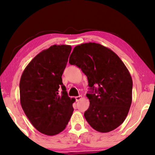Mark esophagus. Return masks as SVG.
<instances>
[{
    "label": "esophagus",
    "instance_id": "34e87169",
    "mask_svg": "<svg viewBox=\"0 0 155 155\" xmlns=\"http://www.w3.org/2000/svg\"><path fill=\"white\" fill-rule=\"evenodd\" d=\"M82 99V96H77V97H75V100H76V101H80V99Z\"/></svg>",
    "mask_w": 155,
    "mask_h": 155
}]
</instances>
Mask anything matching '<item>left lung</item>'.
Listing matches in <instances>:
<instances>
[{
    "mask_svg": "<svg viewBox=\"0 0 155 155\" xmlns=\"http://www.w3.org/2000/svg\"><path fill=\"white\" fill-rule=\"evenodd\" d=\"M69 63L81 68L92 90L87 94L89 109L84 116L91 127L108 133L123 124L132 103L133 80L124 62L99 44L76 46Z\"/></svg>",
    "mask_w": 155,
    "mask_h": 155,
    "instance_id": "left-lung-1",
    "label": "left lung"
}]
</instances>
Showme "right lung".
Instances as JSON below:
<instances>
[{"instance_id":"right-lung-1","label":"right lung","mask_w":155,"mask_h":155,"mask_svg":"<svg viewBox=\"0 0 155 155\" xmlns=\"http://www.w3.org/2000/svg\"><path fill=\"white\" fill-rule=\"evenodd\" d=\"M71 49V46L55 44L43 50L29 62L21 76L23 111L32 126L46 135L62 132L73 114L75 99L68 96L61 78Z\"/></svg>"}]
</instances>
